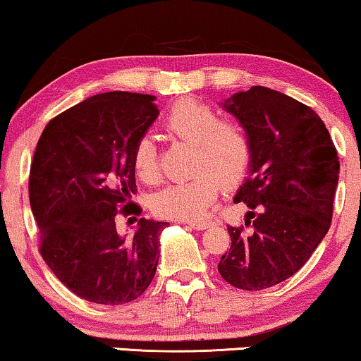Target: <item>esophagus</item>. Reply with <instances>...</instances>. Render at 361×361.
<instances>
[{
	"mask_svg": "<svg viewBox=\"0 0 361 361\" xmlns=\"http://www.w3.org/2000/svg\"><path fill=\"white\" fill-rule=\"evenodd\" d=\"M185 224L192 229H198V231H202V229H207L210 226V221H187Z\"/></svg>",
	"mask_w": 361,
	"mask_h": 361,
	"instance_id": "obj_1",
	"label": "esophagus"
}]
</instances>
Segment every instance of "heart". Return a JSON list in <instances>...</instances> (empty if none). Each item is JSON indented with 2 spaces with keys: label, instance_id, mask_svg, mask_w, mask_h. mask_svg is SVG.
<instances>
[{
  "label": "heart",
  "instance_id": "b5f03b06",
  "mask_svg": "<svg viewBox=\"0 0 361 361\" xmlns=\"http://www.w3.org/2000/svg\"><path fill=\"white\" fill-rule=\"evenodd\" d=\"M161 127L171 138L192 143L193 177L159 190L151 200V208L163 218L200 219L216 200L219 182L224 187H233L244 179L252 159V140L241 120L219 117L212 104L193 97L172 104ZM132 164L146 184L159 180L158 148L148 135L135 143Z\"/></svg>",
  "mask_w": 361,
  "mask_h": 361
}]
</instances>
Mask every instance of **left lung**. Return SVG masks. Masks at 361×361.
<instances>
[{
    "label": "left lung",
    "instance_id": "obj_1",
    "mask_svg": "<svg viewBox=\"0 0 361 361\" xmlns=\"http://www.w3.org/2000/svg\"><path fill=\"white\" fill-rule=\"evenodd\" d=\"M224 109L252 140L250 176L234 202L249 207L231 226L218 271L239 290L270 288L295 275L331 228L338 156L321 117L264 86L234 94Z\"/></svg>",
    "mask_w": 361,
    "mask_h": 361
}]
</instances>
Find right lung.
<instances>
[{"mask_svg": "<svg viewBox=\"0 0 361 361\" xmlns=\"http://www.w3.org/2000/svg\"><path fill=\"white\" fill-rule=\"evenodd\" d=\"M154 99L114 91L76 104L47 123L30 164L39 252L68 290L97 305L137 300L156 274L169 223L142 218L133 236L116 226L142 213L132 151L158 117Z\"/></svg>", "mask_w": 361, "mask_h": 361, "instance_id": "add662e5", "label": "right lung"}]
</instances>
